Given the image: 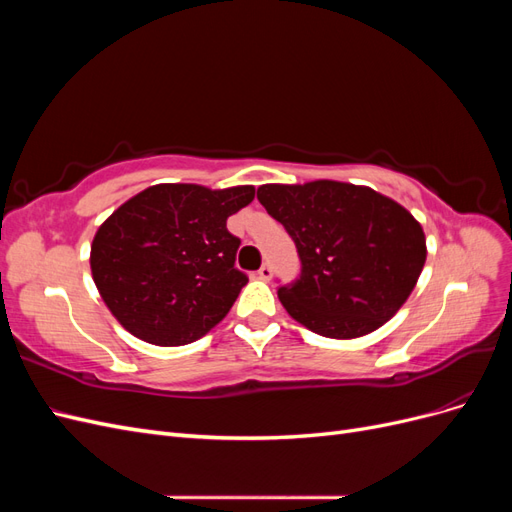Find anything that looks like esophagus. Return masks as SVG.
Here are the masks:
<instances>
[{"instance_id":"34e87169","label":"esophagus","mask_w":512,"mask_h":512,"mask_svg":"<svg viewBox=\"0 0 512 512\" xmlns=\"http://www.w3.org/2000/svg\"><path fill=\"white\" fill-rule=\"evenodd\" d=\"M258 277H260V280H265V282L271 280V277H273V269H271L269 262H265V265H262V267L258 269Z\"/></svg>"}]
</instances>
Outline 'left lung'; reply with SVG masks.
<instances>
[{
  "mask_svg": "<svg viewBox=\"0 0 512 512\" xmlns=\"http://www.w3.org/2000/svg\"><path fill=\"white\" fill-rule=\"evenodd\" d=\"M258 200L297 243L301 277L277 297L303 327L331 339L363 337L408 301L427 243L423 226L393 198L318 179L265 183Z\"/></svg>",
  "mask_w": 512,
  "mask_h": 512,
  "instance_id": "1",
  "label": "left lung"
}]
</instances>
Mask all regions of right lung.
I'll list each match as a JSON object with an SVG mask.
<instances>
[{
    "mask_svg": "<svg viewBox=\"0 0 512 512\" xmlns=\"http://www.w3.org/2000/svg\"><path fill=\"white\" fill-rule=\"evenodd\" d=\"M252 200L254 185L158 183L108 215L89 265L121 327L153 346H185L220 324L247 284L226 220Z\"/></svg>",
    "mask_w": 512,
    "mask_h": 512,
    "instance_id": "right-lung-1",
    "label": "right lung"
}]
</instances>
